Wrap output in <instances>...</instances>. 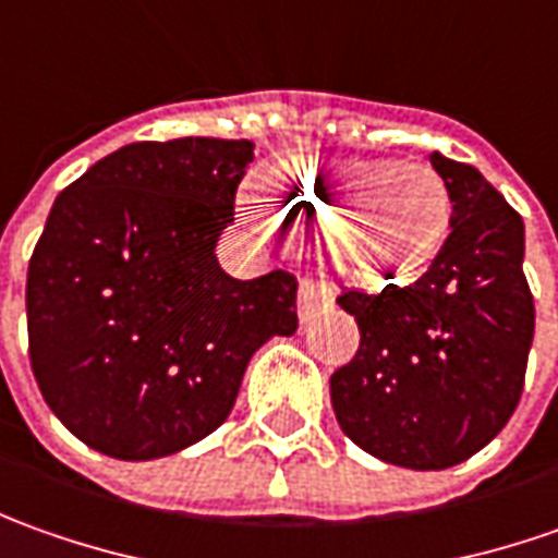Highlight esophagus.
Listing matches in <instances>:
<instances>
[{
    "instance_id": "esophagus-1",
    "label": "esophagus",
    "mask_w": 558,
    "mask_h": 558,
    "mask_svg": "<svg viewBox=\"0 0 558 558\" xmlns=\"http://www.w3.org/2000/svg\"><path fill=\"white\" fill-rule=\"evenodd\" d=\"M333 299H337V290H333L327 280L302 278V283H299V302H296L302 324L315 315L317 308H327V305H333Z\"/></svg>"
}]
</instances>
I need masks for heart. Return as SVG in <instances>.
Listing matches in <instances>:
<instances>
[{"instance_id":"1","label":"heart","mask_w":558,"mask_h":558,"mask_svg":"<svg viewBox=\"0 0 558 558\" xmlns=\"http://www.w3.org/2000/svg\"><path fill=\"white\" fill-rule=\"evenodd\" d=\"M265 187L268 197L243 194V219L268 238L278 234L280 219L287 228L324 225L330 262L364 287L423 275L451 234V187L426 163L296 157L275 166Z\"/></svg>"}]
</instances>
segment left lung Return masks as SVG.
<instances>
[{
	"label": "left lung",
	"instance_id": "1",
	"mask_svg": "<svg viewBox=\"0 0 558 558\" xmlns=\"http://www.w3.org/2000/svg\"><path fill=\"white\" fill-rule=\"evenodd\" d=\"M429 160L451 187L448 243L408 287H342L361 342L330 376L342 433L408 470L457 466L507 426L534 339L522 216L475 166Z\"/></svg>",
	"mask_w": 558,
	"mask_h": 558
}]
</instances>
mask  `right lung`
I'll use <instances>...</instances> for the list:
<instances>
[{
  "label": "right lung",
  "instance_id": "obj_1",
  "mask_svg": "<svg viewBox=\"0 0 558 558\" xmlns=\"http://www.w3.org/2000/svg\"><path fill=\"white\" fill-rule=\"evenodd\" d=\"M253 142H135L51 206L27 268L29 367L88 448L154 460L216 433L253 352L296 333V275L216 259Z\"/></svg>",
  "mask_w": 558,
  "mask_h": 558
}]
</instances>
